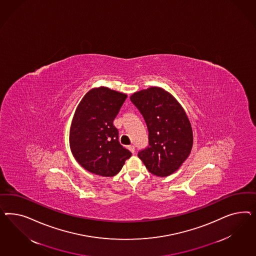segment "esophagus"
I'll return each instance as SVG.
<instances>
[{"label":"esophagus","instance_id":"obj_1","mask_svg":"<svg viewBox=\"0 0 256 256\" xmlns=\"http://www.w3.org/2000/svg\"><path fill=\"white\" fill-rule=\"evenodd\" d=\"M128 148V150L132 152V154H134V152H135V146H130Z\"/></svg>","mask_w":256,"mask_h":256}]
</instances>
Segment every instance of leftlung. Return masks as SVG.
<instances>
[{"instance_id":"1","label":"left lung","mask_w":256,"mask_h":256,"mask_svg":"<svg viewBox=\"0 0 256 256\" xmlns=\"http://www.w3.org/2000/svg\"><path fill=\"white\" fill-rule=\"evenodd\" d=\"M130 100L144 118L149 132V146L138 156L151 174L170 176L186 160L194 144L192 124L184 108L160 87L136 92Z\"/></svg>"}]
</instances>
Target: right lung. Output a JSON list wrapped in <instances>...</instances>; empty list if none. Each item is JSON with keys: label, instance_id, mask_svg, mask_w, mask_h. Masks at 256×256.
Returning a JSON list of instances; mask_svg holds the SVG:
<instances>
[{"label": "right lung", "instance_id": "right-lung-1", "mask_svg": "<svg viewBox=\"0 0 256 256\" xmlns=\"http://www.w3.org/2000/svg\"><path fill=\"white\" fill-rule=\"evenodd\" d=\"M126 96L101 86L90 90L78 105L70 128V149L78 164L90 172L114 176L132 156L120 144L114 126Z\"/></svg>", "mask_w": 256, "mask_h": 256}]
</instances>
